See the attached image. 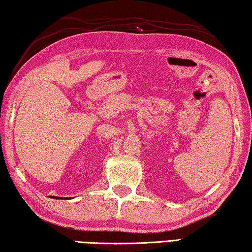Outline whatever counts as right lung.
Listing matches in <instances>:
<instances>
[{
  "label": "right lung",
  "instance_id": "add662e5",
  "mask_svg": "<svg viewBox=\"0 0 252 252\" xmlns=\"http://www.w3.org/2000/svg\"><path fill=\"white\" fill-rule=\"evenodd\" d=\"M53 198H54V199H60L59 197H53ZM61 199H62V198H61Z\"/></svg>",
  "mask_w": 252,
  "mask_h": 252
}]
</instances>
